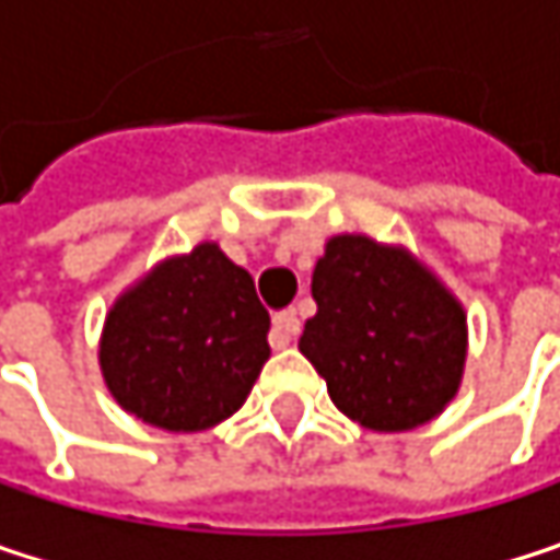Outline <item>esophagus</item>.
<instances>
[{
	"label": "esophagus",
	"mask_w": 560,
	"mask_h": 560,
	"mask_svg": "<svg viewBox=\"0 0 560 560\" xmlns=\"http://www.w3.org/2000/svg\"><path fill=\"white\" fill-rule=\"evenodd\" d=\"M298 334H301V320H298V314H294V311H279V314L272 317L269 343H272L276 350H284Z\"/></svg>",
	"instance_id": "obj_1"
}]
</instances>
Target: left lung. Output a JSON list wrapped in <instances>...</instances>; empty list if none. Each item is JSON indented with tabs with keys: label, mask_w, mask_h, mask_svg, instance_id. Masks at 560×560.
<instances>
[{
	"label": "left lung",
	"mask_w": 560,
	"mask_h": 560,
	"mask_svg": "<svg viewBox=\"0 0 560 560\" xmlns=\"http://www.w3.org/2000/svg\"><path fill=\"white\" fill-rule=\"evenodd\" d=\"M311 294L317 314L298 350L343 415L373 431H408L454 398L467 317L411 256L366 236H334Z\"/></svg>",
	"instance_id": "left-lung-1"
}]
</instances>
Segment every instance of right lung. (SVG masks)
<instances>
[{"label": "right lung", "mask_w": 560, "mask_h": 560, "mask_svg": "<svg viewBox=\"0 0 560 560\" xmlns=\"http://www.w3.org/2000/svg\"><path fill=\"white\" fill-rule=\"evenodd\" d=\"M269 311L256 281L213 243L159 266L103 327L100 366L116 401L165 431L230 418L269 360Z\"/></svg>", "instance_id": "add662e5"}]
</instances>
